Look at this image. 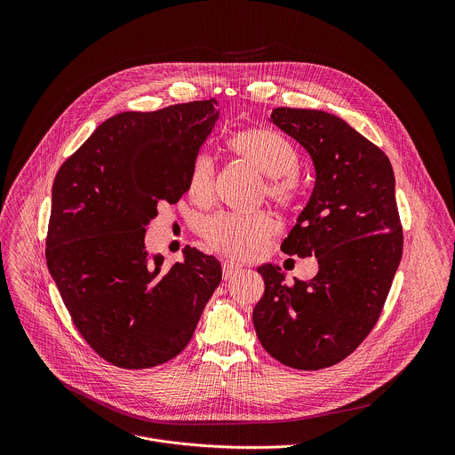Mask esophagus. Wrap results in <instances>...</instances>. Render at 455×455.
<instances>
[{"instance_id":"34e87169","label":"esophagus","mask_w":455,"mask_h":455,"mask_svg":"<svg viewBox=\"0 0 455 455\" xmlns=\"http://www.w3.org/2000/svg\"><path fill=\"white\" fill-rule=\"evenodd\" d=\"M242 267V264L235 262V260H224L222 262V271H224V278H231L235 273H238Z\"/></svg>"}]
</instances>
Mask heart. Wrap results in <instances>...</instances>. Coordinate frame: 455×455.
Here are the masks:
<instances>
[{"label": "heart", "instance_id": "b5f03b06", "mask_svg": "<svg viewBox=\"0 0 455 455\" xmlns=\"http://www.w3.org/2000/svg\"><path fill=\"white\" fill-rule=\"evenodd\" d=\"M228 148L266 177L264 195L271 203L283 210L298 203L301 196L296 179L299 156L285 134L271 128H249L231 136ZM188 189L193 201L201 206L213 201L215 163L210 156H196L188 177ZM273 233L275 224L266 213H219L208 219L203 228L204 240L213 249L238 259L259 256Z\"/></svg>", "mask_w": 455, "mask_h": 455}]
</instances>
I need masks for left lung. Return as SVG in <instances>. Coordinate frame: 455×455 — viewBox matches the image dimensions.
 <instances>
[{
	"instance_id": "8db88e82",
	"label": "left lung",
	"mask_w": 455,
	"mask_h": 455,
	"mask_svg": "<svg viewBox=\"0 0 455 455\" xmlns=\"http://www.w3.org/2000/svg\"><path fill=\"white\" fill-rule=\"evenodd\" d=\"M269 121L314 161V191L280 249L315 256L319 273L287 285L278 266H259L264 294L252 319L271 357L323 370L361 345L387 299L403 256L394 172L377 145L336 116L280 107Z\"/></svg>"
}]
</instances>
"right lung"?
<instances>
[{"label":"right lung","instance_id":"obj_1","mask_svg":"<svg viewBox=\"0 0 455 455\" xmlns=\"http://www.w3.org/2000/svg\"><path fill=\"white\" fill-rule=\"evenodd\" d=\"M217 119L213 98L117 114L56 175L47 266L73 324L114 366L143 370L179 355L222 280L220 262L197 249L186 247L172 267L145 249L157 204L189 191Z\"/></svg>","mask_w":455,"mask_h":455}]
</instances>
